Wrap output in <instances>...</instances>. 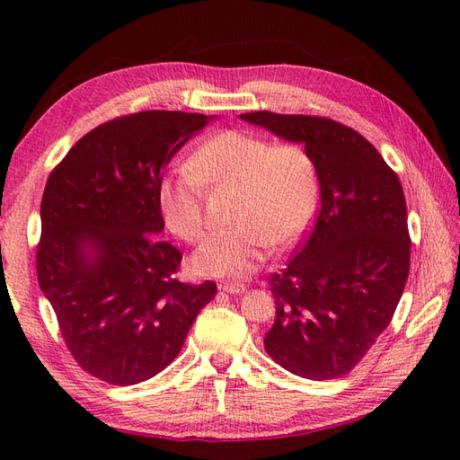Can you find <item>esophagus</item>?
Returning <instances> with one entry per match:
<instances>
[{"mask_svg":"<svg viewBox=\"0 0 460 460\" xmlns=\"http://www.w3.org/2000/svg\"><path fill=\"white\" fill-rule=\"evenodd\" d=\"M219 290L229 292V295H243L247 290L245 285H239V282H221Z\"/></svg>","mask_w":460,"mask_h":460,"instance_id":"obj_1","label":"esophagus"}]
</instances>
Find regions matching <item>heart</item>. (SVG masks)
I'll return each mask as SVG.
<instances>
[{
	"mask_svg": "<svg viewBox=\"0 0 460 460\" xmlns=\"http://www.w3.org/2000/svg\"><path fill=\"white\" fill-rule=\"evenodd\" d=\"M203 185L237 188L231 211L235 225L211 235L193 257V269L215 279H247L272 245H292L306 231L318 199L314 164L300 146H272L241 130L219 132L191 154L190 170L158 185L165 223L188 243L208 235Z\"/></svg>",
	"mask_w": 460,
	"mask_h": 460,
	"instance_id": "obj_1",
	"label": "heart"
}]
</instances>
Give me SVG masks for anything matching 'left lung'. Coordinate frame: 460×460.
<instances>
[{
	"instance_id": "8db88e82",
	"label": "left lung",
	"mask_w": 460,
	"mask_h": 460,
	"mask_svg": "<svg viewBox=\"0 0 460 460\" xmlns=\"http://www.w3.org/2000/svg\"><path fill=\"white\" fill-rule=\"evenodd\" d=\"M241 119L305 146L320 181L314 227L270 277L277 316L265 349L295 376L341 377L376 344L403 295L411 259L403 188L374 146L336 120L267 111Z\"/></svg>"
}]
</instances>
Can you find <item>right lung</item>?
<instances>
[{
    "label": "right lung",
    "instance_id": "obj_1",
    "mask_svg": "<svg viewBox=\"0 0 460 460\" xmlns=\"http://www.w3.org/2000/svg\"><path fill=\"white\" fill-rule=\"evenodd\" d=\"M213 116L146 111L96 126L51 172L41 199L37 279L65 344L112 385L178 358L217 285L175 279L181 252L160 239L162 172Z\"/></svg>",
    "mask_w": 460,
    "mask_h": 460
}]
</instances>
